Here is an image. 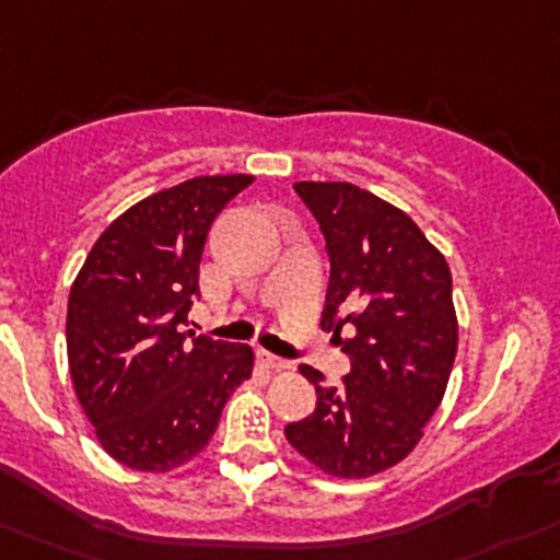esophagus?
Here are the masks:
<instances>
[{
    "label": "esophagus",
    "instance_id": "34e87169",
    "mask_svg": "<svg viewBox=\"0 0 560 560\" xmlns=\"http://www.w3.org/2000/svg\"><path fill=\"white\" fill-rule=\"evenodd\" d=\"M259 362H262L268 370H276V373H281V370H290V362H287V359L273 357V353H268V351H259Z\"/></svg>",
    "mask_w": 560,
    "mask_h": 560
}]
</instances>
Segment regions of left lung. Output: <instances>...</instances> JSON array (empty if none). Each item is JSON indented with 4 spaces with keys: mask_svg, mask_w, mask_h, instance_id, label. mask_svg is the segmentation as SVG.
<instances>
[{
    "mask_svg": "<svg viewBox=\"0 0 560 560\" xmlns=\"http://www.w3.org/2000/svg\"><path fill=\"white\" fill-rule=\"evenodd\" d=\"M326 237L323 331L345 339L351 373L339 386L301 364L317 409L284 436L320 472L370 478L404 462L445 398L458 348L453 279L445 256L404 209L351 182H295Z\"/></svg>",
    "mask_w": 560,
    "mask_h": 560,
    "instance_id": "1",
    "label": "left lung"
}]
</instances>
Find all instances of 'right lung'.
<instances>
[{"label": "right lung", "instance_id": "1", "mask_svg": "<svg viewBox=\"0 0 560 560\" xmlns=\"http://www.w3.org/2000/svg\"><path fill=\"white\" fill-rule=\"evenodd\" d=\"M250 182L196 176L143 198L104 229L71 284V384L98 445L124 467L162 475L196 458L254 373L248 345L179 331L209 226Z\"/></svg>", "mask_w": 560, "mask_h": 560}]
</instances>
